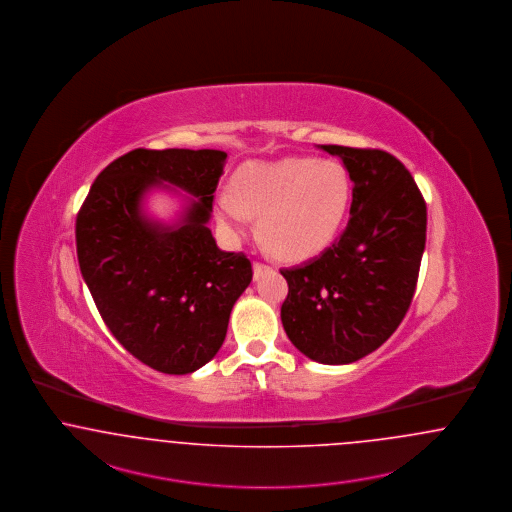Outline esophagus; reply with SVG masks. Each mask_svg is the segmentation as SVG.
Instances as JSON below:
<instances>
[{
  "mask_svg": "<svg viewBox=\"0 0 512 512\" xmlns=\"http://www.w3.org/2000/svg\"><path fill=\"white\" fill-rule=\"evenodd\" d=\"M254 279H258L264 271H267L269 269V266H266V264H262V262H254Z\"/></svg>",
  "mask_w": 512,
  "mask_h": 512,
  "instance_id": "34e87169",
  "label": "esophagus"
}]
</instances>
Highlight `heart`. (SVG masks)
<instances>
[{"instance_id":"obj_1","label":"heart","mask_w":512,"mask_h":512,"mask_svg":"<svg viewBox=\"0 0 512 512\" xmlns=\"http://www.w3.org/2000/svg\"><path fill=\"white\" fill-rule=\"evenodd\" d=\"M350 202L352 181L334 160H254L237 170L233 193H218L216 214L233 235L258 216L260 237L277 256L304 260L333 243Z\"/></svg>"}]
</instances>
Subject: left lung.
<instances>
[{
    "mask_svg": "<svg viewBox=\"0 0 512 512\" xmlns=\"http://www.w3.org/2000/svg\"><path fill=\"white\" fill-rule=\"evenodd\" d=\"M354 181L344 233L304 266L281 269V321L313 361L346 365L375 352L411 306L426 243V202L409 170L378 149L321 145Z\"/></svg>",
    "mask_w": 512,
    "mask_h": 512,
    "instance_id": "left-lung-1",
    "label": "left lung"
}]
</instances>
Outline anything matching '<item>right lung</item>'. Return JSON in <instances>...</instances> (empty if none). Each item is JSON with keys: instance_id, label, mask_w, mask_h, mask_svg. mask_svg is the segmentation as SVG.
Segmentation results:
<instances>
[{"instance_id": "1", "label": "right lung", "mask_w": 512, "mask_h": 512, "mask_svg": "<svg viewBox=\"0 0 512 512\" xmlns=\"http://www.w3.org/2000/svg\"><path fill=\"white\" fill-rule=\"evenodd\" d=\"M227 153L134 149L111 162L76 218L82 277L105 325L141 363L187 375L222 348L229 315L252 281L243 252H223L208 227ZM195 196L178 223L147 219V190Z\"/></svg>"}]
</instances>
